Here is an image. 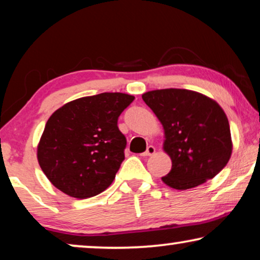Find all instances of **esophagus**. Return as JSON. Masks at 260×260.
I'll return each mask as SVG.
<instances>
[{
  "label": "esophagus",
  "instance_id": "34e87169",
  "mask_svg": "<svg viewBox=\"0 0 260 260\" xmlns=\"http://www.w3.org/2000/svg\"><path fill=\"white\" fill-rule=\"evenodd\" d=\"M155 151H156L155 147H152V145H149V147L147 148V150H145L143 154H142V156H151V155L155 154Z\"/></svg>",
  "mask_w": 260,
  "mask_h": 260
}]
</instances>
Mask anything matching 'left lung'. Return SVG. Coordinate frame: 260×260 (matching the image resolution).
I'll use <instances>...</instances> for the list:
<instances>
[{
  "mask_svg": "<svg viewBox=\"0 0 260 260\" xmlns=\"http://www.w3.org/2000/svg\"><path fill=\"white\" fill-rule=\"evenodd\" d=\"M165 129L172 170L162 177L179 190L200 186L223 169L232 154L229 119L218 103L199 92L165 88L142 94Z\"/></svg>",
  "mask_w": 260,
  "mask_h": 260,
  "instance_id": "obj_1",
  "label": "left lung"
}]
</instances>
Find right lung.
<instances>
[{
  "label": "right lung",
  "mask_w": 260,
  "mask_h": 260,
  "mask_svg": "<svg viewBox=\"0 0 260 260\" xmlns=\"http://www.w3.org/2000/svg\"><path fill=\"white\" fill-rule=\"evenodd\" d=\"M134 99L104 92L67 103L49 117L38 161L53 186L72 198L87 199L112 183L126 147L117 122Z\"/></svg>",
  "instance_id": "right-lung-1"
}]
</instances>
